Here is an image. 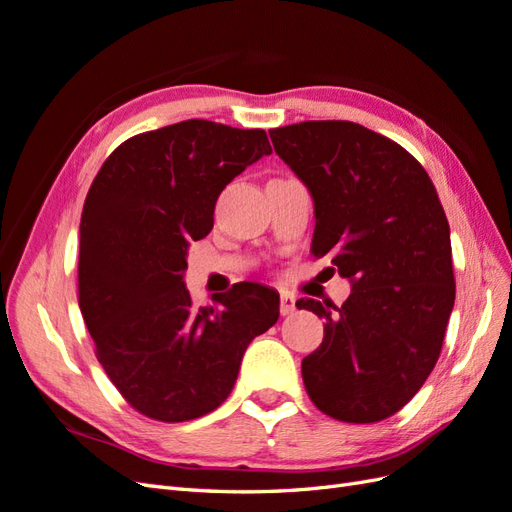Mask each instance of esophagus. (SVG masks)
Listing matches in <instances>:
<instances>
[{
	"mask_svg": "<svg viewBox=\"0 0 512 512\" xmlns=\"http://www.w3.org/2000/svg\"><path fill=\"white\" fill-rule=\"evenodd\" d=\"M280 312L282 316H290L297 312V297L290 292H282V299H280Z\"/></svg>",
	"mask_w": 512,
	"mask_h": 512,
	"instance_id": "1",
	"label": "esophagus"
}]
</instances>
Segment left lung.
<instances>
[{"label":"left lung","instance_id":"8db88e82","mask_svg":"<svg viewBox=\"0 0 512 512\" xmlns=\"http://www.w3.org/2000/svg\"><path fill=\"white\" fill-rule=\"evenodd\" d=\"M269 136L312 194V252L352 286L342 307L297 301L327 318L320 348L301 363L307 395L337 421H382L436 367L455 305L438 192L404 147L359 123L301 121Z\"/></svg>","mask_w":512,"mask_h":512}]
</instances>
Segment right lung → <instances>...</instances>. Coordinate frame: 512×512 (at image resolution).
I'll return each mask as SVG.
<instances>
[{
	"label": "right lung",
	"mask_w": 512,
	"mask_h": 512,
	"mask_svg": "<svg viewBox=\"0 0 512 512\" xmlns=\"http://www.w3.org/2000/svg\"><path fill=\"white\" fill-rule=\"evenodd\" d=\"M265 130L188 119L121 143L81 215L79 307L106 376L164 423L213 412L252 339L280 318V294L243 282L196 307L183 273L209 235L215 200L262 156Z\"/></svg>",
	"instance_id": "right-lung-1"
}]
</instances>
